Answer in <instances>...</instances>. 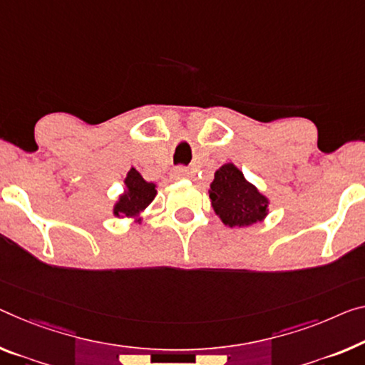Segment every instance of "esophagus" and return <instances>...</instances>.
<instances>
[{"instance_id": "1", "label": "esophagus", "mask_w": 365, "mask_h": 365, "mask_svg": "<svg viewBox=\"0 0 365 365\" xmlns=\"http://www.w3.org/2000/svg\"><path fill=\"white\" fill-rule=\"evenodd\" d=\"M187 175H189V171L184 166H178V168H175V170L171 171V178L173 179H182V178H186Z\"/></svg>"}]
</instances>
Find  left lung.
I'll return each instance as SVG.
<instances>
[{
	"label": "left lung",
	"mask_w": 365,
	"mask_h": 365,
	"mask_svg": "<svg viewBox=\"0 0 365 365\" xmlns=\"http://www.w3.org/2000/svg\"><path fill=\"white\" fill-rule=\"evenodd\" d=\"M209 197L215 214L227 227H250L267 215L269 200L248 182L237 166L227 163L215 171Z\"/></svg>",
	"instance_id": "left-lung-1"
}]
</instances>
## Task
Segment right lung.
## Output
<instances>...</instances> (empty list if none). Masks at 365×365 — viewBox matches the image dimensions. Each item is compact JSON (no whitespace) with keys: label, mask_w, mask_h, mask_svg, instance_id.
Here are the masks:
<instances>
[{"label":"right lung","mask_w":365,"mask_h":365,"mask_svg":"<svg viewBox=\"0 0 365 365\" xmlns=\"http://www.w3.org/2000/svg\"><path fill=\"white\" fill-rule=\"evenodd\" d=\"M124 184L125 190L119 197V200L115 202L114 215L119 218H137V222H140L142 220L140 214H142V212L150 205V202L155 199L156 184L145 181L135 168H132V170L127 173Z\"/></svg>","instance_id":"right-lung-1"}]
</instances>
